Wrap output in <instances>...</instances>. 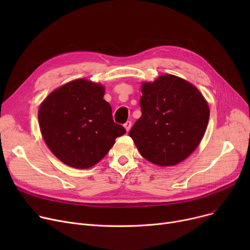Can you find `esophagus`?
Here are the masks:
<instances>
[{
  "instance_id": "1",
  "label": "esophagus",
  "mask_w": 250,
  "mask_h": 250,
  "mask_svg": "<svg viewBox=\"0 0 250 250\" xmlns=\"http://www.w3.org/2000/svg\"><path fill=\"white\" fill-rule=\"evenodd\" d=\"M124 126L125 127V129H126L127 132H128V130L130 129V127H132V122H130V121H127V122L124 125Z\"/></svg>"
}]
</instances>
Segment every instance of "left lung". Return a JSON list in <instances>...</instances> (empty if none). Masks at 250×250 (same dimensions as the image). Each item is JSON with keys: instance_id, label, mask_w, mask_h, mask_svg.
I'll use <instances>...</instances> for the list:
<instances>
[{"instance_id": "8db88e82", "label": "left lung", "mask_w": 250, "mask_h": 250, "mask_svg": "<svg viewBox=\"0 0 250 250\" xmlns=\"http://www.w3.org/2000/svg\"><path fill=\"white\" fill-rule=\"evenodd\" d=\"M142 116L129 130L140 154L160 166L178 164L195 150L208 123V105L193 85L162 75L142 85Z\"/></svg>"}]
</instances>
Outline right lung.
<instances>
[{"instance_id":"obj_1","label":"right lung","mask_w":250,"mask_h":250,"mask_svg":"<svg viewBox=\"0 0 250 250\" xmlns=\"http://www.w3.org/2000/svg\"><path fill=\"white\" fill-rule=\"evenodd\" d=\"M104 88L85 79L55 90L42 103L38 122L42 137L56 157L71 167L98 163L125 128L113 122Z\"/></svg>"}]
</instances>
